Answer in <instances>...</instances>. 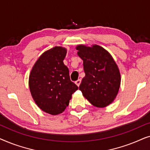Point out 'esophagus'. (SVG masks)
Listing matches in <instances>:
<instances>
[{
	"instance_id": "esophagus-1",
	"label": "esophagus",
	"mask_w": 150,
	"mask_h": 150,
	"mask_svg": "<svg viewBox=\"0 0 150 150\" xmlns=\"http://www.w3.org/2000/svg\"><path fill=\"white\" fill-rule=\"evenodd\" d=\"M81 79L77 80V81L75 82L76 85L78 86V87H79V85H80V84H81Z\"/></svg>"
}]
</instances>
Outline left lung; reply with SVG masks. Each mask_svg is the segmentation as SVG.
I'll return each instance as SVG.
<instances>
[{
    "mask_svg": "<svg viewBox=\"0 0 150 150\" xmlns=\"http://www.w3.org/2000/svg\"><path fill=\"white\" fill-rule=\"evenodd\" d=\"M76 48L83 61L85 73L79 89L92 105L106 107L113 102L120 89L121 75L117 65L110 53L98 45H79Z\"/></svg>",
    "mask_w": 150,
    "mask_h": 150,
    "instance_id": "8db88e82",
    "label": "left lung"
}]
</instances>
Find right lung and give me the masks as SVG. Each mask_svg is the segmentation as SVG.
Masks as SVG:
<instances>
[{"instance_id":"obj_1","label":"right lung","mask_w":150,"mask_h":150,"mask_svg":"<svg viewBox=\"0 0 150 150\" xmlns=\"http://www.w3.org/2000/svg\"><path fill=\"white\" fill-rule=\"evenodd\" d=\"M66 53V49L61 46L46 51L29 75V89L34 101L40 109L52 115L64 111L72 93L78 89L63 63Z\"/></svg>"}]
</instances>
